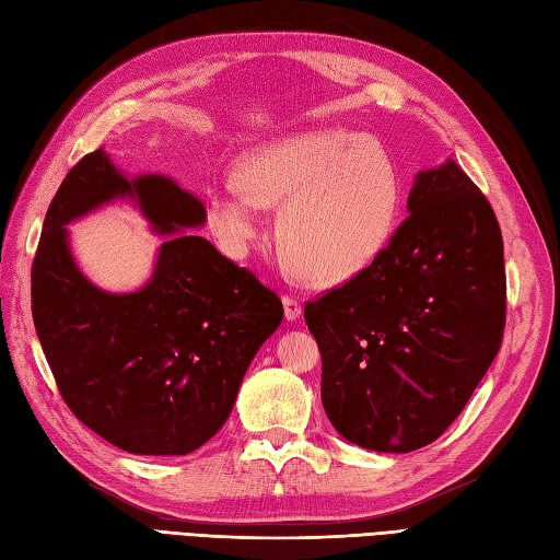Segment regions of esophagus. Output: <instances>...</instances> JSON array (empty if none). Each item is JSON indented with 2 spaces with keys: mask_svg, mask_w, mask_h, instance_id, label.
<instances>
[{
  "mask_svg": "<svg viewBox=\"0 0 560 560\" xmlns=\"http://www.w3.org/2000/svg\"><path fill=\"white\" fill-rule=\"evenodd\" d=\"M281 300H283V314H285V319L295 322V319L300 317V314H303V303H300V298H295V295H291V293H283Z\"/></svg>",
  "mask_w": 560,
  "mask_h": 560,
  "instance_id": "esophagus-1",
  "label": "esophagus"
}]
</instances>
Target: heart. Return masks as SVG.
<instances>
[{
	"instance_id": "obj_1",
	"label": "heart",
	"mask_w": 560,
	"mask_h": 560,
	"mask_svg": "<svg viewBox=\"0 0 560 560\" xmlns=\"http://www.w3.org/2000/svg\"><path fill=\"white\" fill-rule=\"evenodd\" d=\"M262 206H281L277 243L285 265L310 283L334 285L388 248L402 182L376 139L331 127L265 143L243 158L238 177L208 194L210 232L229 255L248 250Z\"/></svg>"
}]
</instances>
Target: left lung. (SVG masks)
I'll use <instances>...</instances> for the list:
<instances>
[{"label": "left lung", "instance_id": "8db88e82", "mask_svg": "<svg viewBox=\"0 0 560 560\" xmlns=\"http://www.w3.org/2000/svg\"><path fill=\"white\" fill-rule=\"evenodd\" d=\"M407 208L374 265L305 303L326 417L376 452L435 442L490 369L506 324L504 241L466 172L454 161L421 172Z\"/></svg>", "mask_w": 560, "mask_h": 560}]
</instances>
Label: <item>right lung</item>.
<instances>
[{"instance_id":"obj_1","label":"right lung","mask_w":560,"mask_h":560,"mask_svg":"<svg viewBox=\"0 0 560 560\" xmlns=\"http://www.w3.org/2000/svg\"><path fill=\"white\" fill-rule=\"evenodd\" d=\"M118 196H135L165 234L206 222L203 203L175 182H127L102 149L80 158L51 200L33 260L37 338L63 402L96 435L130 454H189L224 425L283 305L250 269L191 234L163 243L141 291L96 289L70 257L63 224Z\"/></svg>"}]
</instances>
